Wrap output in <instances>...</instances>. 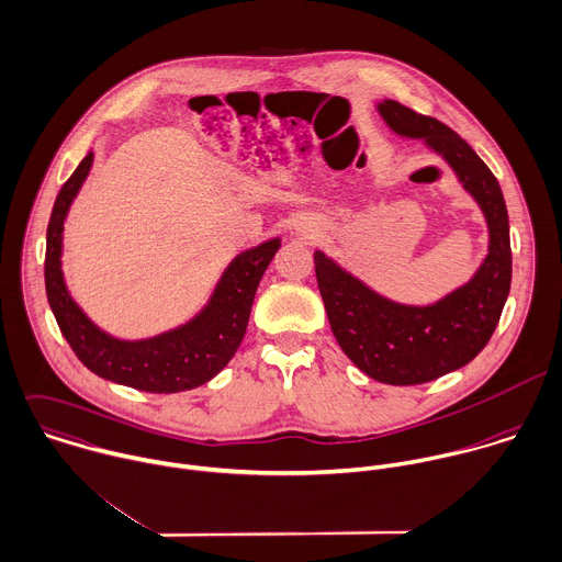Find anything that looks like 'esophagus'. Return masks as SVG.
I'll list each match as a JSON object with an SVG mask.
<instances>
[{"label": "esophagus", "mask_w": 562, "mask_h": 562, "mask_svg": "<svg viewBox=\"0 0 562 562\" xmlns=\"http://www.w3.org/2000/svg\"><path fill=\"white\" fill-rule=\"evenodd\" d=\"M299 231H301L303 235H307V237H314L316 226H312V224H301V226H299Z\"/></svg>", "instance_id": "1"}]
</instances>
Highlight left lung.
Segmentation results:
<instances>
[{
	"label": "left lung",
	"instance_id": "left-lung-1",
	"mask_svg": "<svg viewBox=\"0 0 562 562\" xmlns=\"http://www.w3.org/2000/svg\"><path fill=\"white\" fill-rule=\"evenodd\" d=\"M376 111L392 133L423 139L447 161L488 226V255L477 272L431 305L390 301L323 250L314 252L318 290L347 358L381 383L416 385L462 369L488 345L513 279L508 211L497 179L458 133L394 100Z\"/></svg>",
	"mask_w": 562,
	"mask_h": 562
}]
</instances>
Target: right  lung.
I'll return each mask as SVG.
<instances>
[{
  "label": "right lung",
  "mask_w": 562,
  "mask_h": 562,
  "mask_svg": "<svg viewBox=\"0 0 562 562\" xmlns=\"http://www.w3.org/2000/svg\"><path fill=\"white\" fill-rule=\"evenodd\" d=\"M93 166L89 153L60 188L45 246V292L60 334L91 373L144 392H181L220 373L244 340L257 285L281 248V237L239 252L222 272L209 303L186 325L146 340H120L102 331L71 299L63 268V224Z\"/></svg>",
  "instance_id": "right-lung-1"
}]
</instances>
